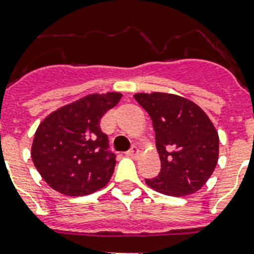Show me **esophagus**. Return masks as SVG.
I'll return each instance as SVG.
<instances>
[{"mask_svg": "<svg viewBox=\"0 0 254 254\" xmlns=\"http://www.w3.org/2000/svg\"><path fill=\"white\" fill-rule=\"evenodd\" d=\"M127 155H129V157H131V158H135V157H138V155H139V149L137 146H133L130 149V150L127 151Z\"/></svg>", "mask_w": 254, "mask_h": 254, "instance_id": "34e87169", "label": "esophagus"}]
</instances>
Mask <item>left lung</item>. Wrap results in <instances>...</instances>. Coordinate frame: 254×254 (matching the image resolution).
Segmentation results:
<instances>
[{"label":"left lung","mask_w":254,"mask_h":254,"mask_svg":"<svg viewBox=\"0 0 254 254\" xmlns=\"http://www.w3.org/2000/svg\"><path fill=\"white\" fill-rule=\"evenodd\" d=\"M155 131L161 173L146 185L169 196L191 195L205 185L219 159V134L199 105L173 93H135Z\"/></svg>","instance_id":"8db88e82"}]
</instances>
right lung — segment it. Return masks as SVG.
Instances as JSON below:
<instances>
[{"label":"right lung","instance_id":"add662e5","mask_svg":"<svg viewBox=\"0 0 254 254\" xmlns=\"http://www.w3.org/2000/svg\"><path fill=\"white\" fill-rule=\"evenodd\" d=\"M123 97L119 92L92 93L51 112L38 127L31 158L47 185L68 196L89 195L108 185L116 155L100 120Z\"/></svg>","mask_w":254,"mask_h":254}]
</instances>
